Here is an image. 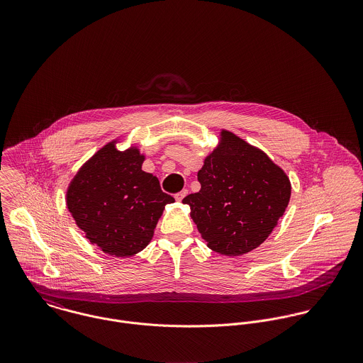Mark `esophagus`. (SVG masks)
Wrapping results in <instances>:
<instances>
[{"instance_id":"1","label":"esophagus","mask_w":363,"mask_h":363,"mask_svg":"<svg viewBox=\"0 0 363 363\" xmlns=\"http://www.w3.org/2000/svg\"><path fill=\"white\" fill-rule=\"evenodd\" d=\"M187 194H189V190H186V189H184V190H183V191H180V193H177V194H176V196H174V199H176V200H177V201H179V203H180V201H182V200H183V199H184V197H186V196H187Z\"/></svg>"}]
</instances>
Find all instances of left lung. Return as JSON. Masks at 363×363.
Listing matches in <instances>:
<instances>
[{
    "instance_id": "obj_1",
    "label": "left lung",
    "mask_w": 363,
    "mask_h": 363,
    "mask_svg": "<svg viewBox=\"0 0 363 363\" xmlns=\"http://www.w3.org/2000/svg\"><path fill=\"white\" fill-rule=\"evenodd\" d=\"M201 190L183 203L207 246L246 255L271 235L291 199L286 173L261 150L222 130L218 147L197 173Z\"/></svg>"
}]
</instances>
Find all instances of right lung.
Listing matches in <instances>:
<instances>
[{
  "label": "right lung",
  "mask_w": 363,
  "mask_h": 363,
  "mask_svg": "<svg viewBox=\"0 0 363 363\" xmlns=\"http://www.w3.org/2000/svg\"><path fill=\"white\" fill-rule=\"evenodd\" d=\"M137 148L106 144L71 180L67 207L86 239L106 255L130 257L148 246L157 219L174 199L144 172Z\"/></svg>",
  "instance_id": "1"
}]
</instances>
